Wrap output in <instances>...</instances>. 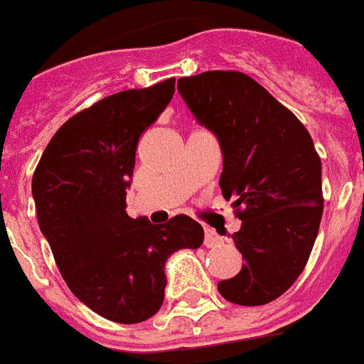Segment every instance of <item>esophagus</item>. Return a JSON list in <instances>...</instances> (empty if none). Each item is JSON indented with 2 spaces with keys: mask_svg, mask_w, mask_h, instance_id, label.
<instances>
[{
  "mask_svg": "<svg viewBox=\"0 0 364 364\" xmlns=\"http://www.w3.org/2000/svg\"><path fill=\"white\" fill-rule=\"evenodd\" d=\"M221 242V237L213 229H205V246H215Z\"/></svg>",
  "mask_w": 364,
  "mask_h": 364,
  "instance_id": "1",
  "label": "esophagus"
}]
</instances>
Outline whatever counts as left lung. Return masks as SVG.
Segmentation results:
<instances>
[{
  "mask_svg": "<svg viewBox=\"0 0 364 364\" xmlns=\"http://www.w3.org/2000/svg\"><path fill=\"white\" fill-rule=\"evenodd\" d=\"M178 92L221 145L225 200L244 205L232 235L242 269L217 289L235 304H267L301 275L318 237L323 198L314 141L289 108L240 71L182 77Z\"/></svg>",
  "mask_w": 364,
  "mask_h": 364,
  "instance_id": "8db88e82",
  "label": "left lung"
}]
</instances>
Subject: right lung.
I'll return each instance as SVG.
<instances>
[{
	"label": "right lung",
	"mask_w": 364,
	"mask_h": 364,
	"mask_svg": "<svg viewBox=\"0 0 364 364\" xmlns=\"http://www.w3.org/2000/svg\"><path fill=\"white\" fill-rule=\"evenodd\" d=\"M172 95L166 79L98 100L55 132L33 176L38 225L68 287L118 323L153 316L164 301L166 259L203 242L201 225L186 215L151 225L126 213L139 135Z\"/></svg>",
	"instance_id": "1"
}]
</instances>
